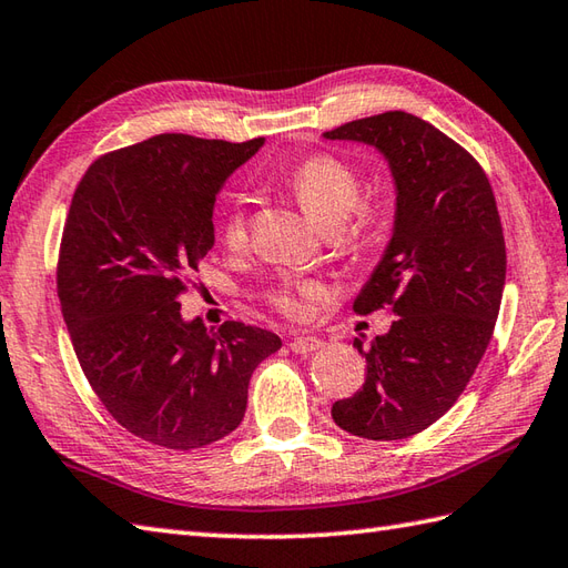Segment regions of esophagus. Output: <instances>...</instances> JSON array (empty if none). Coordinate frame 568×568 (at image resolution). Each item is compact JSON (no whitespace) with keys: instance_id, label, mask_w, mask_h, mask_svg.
<instances>
[{"instance_id":"1","label":"esophagus","mask_w":568,"mask_h":568,"mask_svg":"<svg viewBox=\"0 0 568 568\" xmlns=\"http://www.w3.org/2000/svg\"><path fill=\"white\" fill-rule=\"evenodd\" d=\"M288 347H292L296 355H308V352H316V349L323 347V339L321 337H313V335H308V337H294L292 343H288Z\"/></svg>"}]
</instances>
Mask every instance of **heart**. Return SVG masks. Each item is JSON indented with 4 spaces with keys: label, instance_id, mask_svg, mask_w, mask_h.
I'll return each instance as SVG.
<instances>
[{
    "label": "heart",
    "instance_id": "heart-1",
    "mask_svg": "<svg viewBox=\"0 0 568 568\" xmlns=\"http://www.w3.org/2000/svg\"><path fill=\"white\" fill-rule=\"evenodd\" d=\"M288 192L296 196V201L308 213V219L318 225L321 231H337L343 229L345 221L355 213L362 184L357 172L352 170L347 162L335 155L316 153L301 160L298 165L292 168L286 174ZM362 213H367L359 209ZM219 233L225 245L237 247L245 243L247 233V213H245V199L241 194H233L225 201L219 221ZM316 286L308 282H286L272 292V301L288 316H296L301 311V296H313Z\"/></svg>",
    "mask_w": 568,
    "mask_h": 568
}]
</instances>
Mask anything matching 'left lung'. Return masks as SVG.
Wrapping results in <instances>:
<instances>
[{"label": "left lung", "instance_id": "obj_1", "mask_svg": "<svg viewBox=\"0 0 568 568\" xmlns=\"http://www.w3.org/2000/svg\"><path fill=\"white\" fill-rule=\"evenodd\" d=\"M327 141L379 150L396 189L394 231L355 311L388 306L396 321L364 352L367 376L333 403L349 435L403 439L455 406L494 335L506 241L481 165L433 123L406 111L349 121Z\"/></svg>", "mask_w": 568, "mask_h": 568}]
</instances>
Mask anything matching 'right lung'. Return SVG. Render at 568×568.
I'll return each mask as SVG.
<instances>
[{
	"label": "right lung",
	"mask_w": 568,
	"mask_h": 568,
	"mask_svg": "<svg viewBox=\"0 0 568 568\" xmlns=\"http://www.w3.org/2000/svg\"><path fill=\"white\" fill-rule=\"evenodd\" d=\"M264 145L162 133L94 160L62 231L58 296L94 394L135 437L196 449L231 435L280 335L184 321L186 276L213 247L225 180Z\"/></svg>",
	"instance_id": "add662e5"
}]
</instances>
